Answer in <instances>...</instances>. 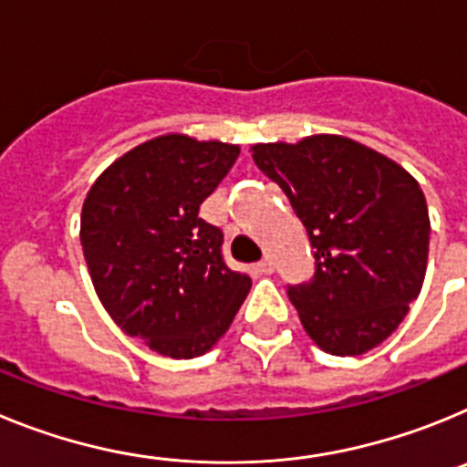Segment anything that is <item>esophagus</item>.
<instances>
[{"mask_svg":"<svg viewBox=\"0 0 467 467\" xmlns=\"http://www.w3.org/2000/svg\"><path fill=\"white\" fill-rule=\"evenodd\" d=\"M254 269H257L259 274L269 275V274H274V262H271V257H264V259H259Z\"/></svg>","mask_w":467,"mask_h":467,"instance_id":"34e87169","label":"esophagus"}]
</instances>
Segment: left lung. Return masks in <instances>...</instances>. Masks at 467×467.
Instances as JSON below:
<instances>
[{
	"mask_svg": "<svg viewBox=\"0 0 467 467\" xmlns=\"http://www.w3.org/2000/svg\"><path fill=\"white\" fill-rule=\"evenodd\" d=\"M253 159L308 231L316 274L287 287L308 337L341 358L386 341L426 278L431 220L419 182L341 135L254 144Z\"/></svg>",
	"mask_w": 467,
	"mask_h": 467,
	"instance_id": "8db88e82",
	"label": "left lung"
}]
</instances>
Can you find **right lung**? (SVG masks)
I'll return each instance as SVG.
<instances>
[{
    "mask_svg": "<svg viewBox=\"0 0 467 467\" xmlns=\"http://www.w3.org/2000/svg\"><path fill=\"white\" fill-rule=\"evenodd\" d=\"M236 144L161 135L102 172L81 210V247L111 320L175 360L203 356L234 323L250 275L222 257L198 208L236 163Z\"/></svg>",
    "mask_w": 467,
    "mask_h": 467,
    "instance_id": "right-lung-1",
    "label": "right lung"
}]
</instances>
